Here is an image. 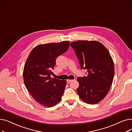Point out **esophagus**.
Segmentation results:
<instances>
[{"label":"esophagus","mask_w":132,"mask_h":132,"mask_svg":"<svg viewBox=\"0 0 132 132\" xmlns=\"http://www.w3.org/2000/svg\"><path fill=\"white\" fill-rule=\"evenodd\" d=\"M72 81H73V80H69V79H68V80H67V83L68 84H70V82H71Z\"/></svg>","instance_id":"1"}]
</instances>
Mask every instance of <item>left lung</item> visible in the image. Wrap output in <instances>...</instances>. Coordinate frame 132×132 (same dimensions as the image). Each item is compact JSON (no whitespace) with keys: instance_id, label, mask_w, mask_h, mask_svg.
<instances>
[{"instance_id":"left-lung-1","label":"left lung","mask_w":132,"mask_h":132,"mask_svg":"<svg viewBox=\"0 0 132 132\" xmlns=\"http://www.w3.org/2000/svg\"><path fill=\"white\" fill-rule=\"evenodd\" d=\"M79 60L81 69L87 75L77 79L80 98L95 104L105 98L112 85L114 74L112 58L107 48L96 40H78L70 44Z\"/></svg>"}]
</instances>
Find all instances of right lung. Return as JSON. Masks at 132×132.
<instances>
[{"label":"right lung","instance_id":"obj_1","mask_svg":"<svg viewBox=\"0 0 132 132\" xmlns=\"http://www.w3.org/2000/svg\"><path fill=\"white\" fill-rule=\"evenodd\" d=\"M70 42L40 44L30 53L23 69L25 86L37 103L44 106H54L61 100L64 94L66 80L50 77L59 55L66 52Z\"/></svg>","mask_w":132,"mask_h":132}]
</instances>
